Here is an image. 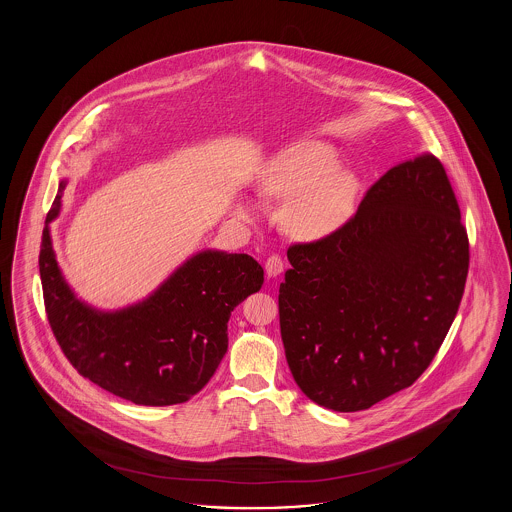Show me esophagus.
<instances>
[{
	"instance_id": "esophagus-1",
	"label": "esophagus",
	"mask_w": 512,
	"mask_h": 512,
	"mask_svg": "<svg viewBox=\"0 0 512 512\" xmlns=\"http://www.w3.org/2000/svg\"><path fill=\"white\" fill-rule=\"evenodd\" d=\"M265 270H267V274L270 278L278 276V274L284 270V261H282V257H280L278 253L268 255L267 261H265Z\"/></svg>"
}]
</instances>
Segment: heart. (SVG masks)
<instances>
[{
    "instance_id": "obj_1",
    "label": "heart",
    "mask_w": 512,
    "mask_h": 512,
    "mask_svg": "<svg viewBox=\"0 0 512 512\" xmlns=\"http://www.w3.org/2000/svg\"><path fill=\"white\" fill-rule=\"evenodd\" d=\"M336 151L320 142H301L284 149L259 176V194L267 199H290L284 224L293 236L318 240L349 219L357 195L353 174L334 171ZM251 215V209H242Z\"/></svg>"
}]
</instances>
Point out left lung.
<instances>
[{"instance_id":"1","label":"left lung","mask_w":512,"mask_h":512,"mask_svg":"<svg viewBox=\"0 0 512 512\" xmlns=\"http://www.w3.org/2000/svg\"><path fill=\"white\" fill-rule=\"evenodd\" d=\"M278 293L293 380L320 407L355 413L413 386L457 317L468 234L434 155L376 180L359 211L288 247Z\"/></svg>"}]
</instances>
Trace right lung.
<instances>
[{
	"mask_svg": "<svg viewBox=\"0 0 512 512\" xmlns=\"http://www.w3.org/2000/svg\"><path fill=\"white\" fill-rule=\"evenodd\" d=\"M55 197L42 232L40 278L51 332L76 372L101 390L147 407L192 399L228 349V318L263 286V268L245 253L203 251L146 301L117 313L80 303L65 284L49 240Z\"/></svg>",
	"mask_w": 512,
	"mask_h": 512,
	"instance_id": "right-lung-1",
	"label": "right lung"
}]
</instances>
